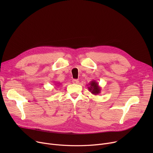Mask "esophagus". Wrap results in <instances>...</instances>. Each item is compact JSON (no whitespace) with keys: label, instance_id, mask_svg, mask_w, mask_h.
I'll return each mask as SVG.
<instances>
[{"label":"esophagus","instance_id":"obj_1","mask_svg":"<svg viewBox=\"0 0 153 153\" xmlns=\"http://www.w3.org/2000/svg\"><path fill=\"white\" fill-rule=\"evenodd\" d=\"M79 81L78 79H73L72 80V83L73 84H79Z\"/></svg>","mask_w":153,"mask_h":153}]
</instances>
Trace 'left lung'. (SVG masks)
<instances>
[{"label":"left lung","instance_id":"left-lung-1","mask_svg":"<svg viewBox=\"0 0 153 153\" xmlns=\"http://www.w3.org/2000/svg\"><path fill=\"white\" fill-rule=\"evenodd\" d=\"M87 86L88 89H89V91L93 95H96L100 93L101 87L99 85V83L96 81H95V80H93V81H91L89 85H87Z\"/></svg>","mask_w":153,"mask_h":153}]
</instances>
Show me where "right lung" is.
<instances>
[{
	"instance_id": "right-lung-1",
	"label": "right lung",
	"mask_w": 153,
	"mask_h": 153,
	"mask_svg": "<svg viewBox=\"0 0 153 153\" xmlns=\"http://www.w3.org/2000/svg\"><path fill=\"white\" fill-rule=\"evenodd\" d=\"M54 85H55V86H59L61 85V84L60 83H56Z\"/></svg>"
}]
</instances>
